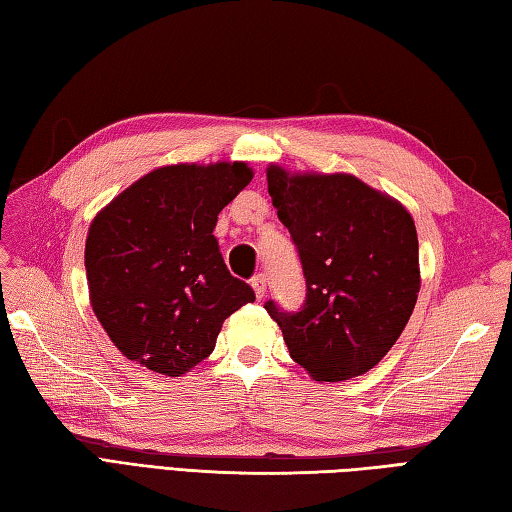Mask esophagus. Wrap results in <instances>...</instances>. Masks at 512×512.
<instances>
[{"label":"esophagus","mask_w":512,"mask_h":512,"mask_svg":"<svg viewBox=\"0 0 512 512\" xmlns=\"http://www.w3.org/2000/svg\"><path fill=\"white\" fill-rule=\"evenodd\" d=\"M268 284V281H266V275H262V273H259V275H255L253 279H250V286H253L255 288V295H257V299H264L266 297V286Z\"/></svg>","instance_id":"esophagus-1"}]
</instances>
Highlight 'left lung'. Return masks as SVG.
I'll return each instance as SVG.
<instances>
[{"instance_id": "1", "label": "left lung", "mask_w": 512, "mask_h": 512, "mask_svg": "<svg viewBox=\"0 0 512 512\" xmlns=\"http://www.w3.org/2000/svg\"><path fill=\"white\" fill-rule=\"evenodd\" d=\"M266 178L306 281L297 312L264 303L292 361L325 383L369 372L405 330L418 299L411 215L345 173L288 176L270 167Z\"/></svg>"}]
</instances>
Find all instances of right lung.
Instances as JSON below:
<instances>
[{"label": "right lung", "instance_id": "right-lung-1", "mask_svg": "<svg viewBox=\"0 0 512 512\" xmlns=\"http://www.w3.org/2000/svg\"><path fill=\"white\" fill-rule=\"evenodd\" d=\"M250 180L244 162L162 167L94 217L85 242L92 308L129 361L180 376L213 352L224 319L255 301L213 235L217 213Z\"/></svg>", "mask_w": 512, "mask_h": 512}]
</instances>
